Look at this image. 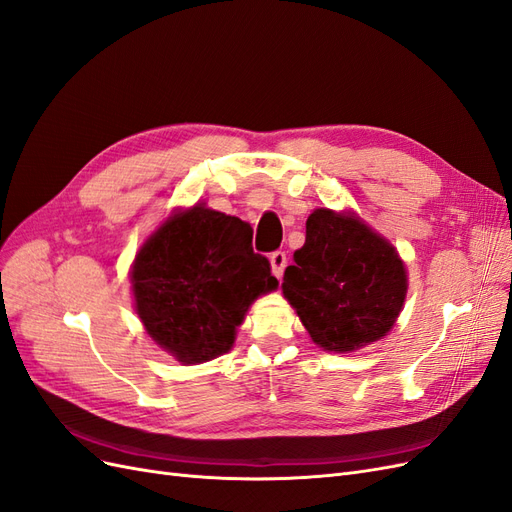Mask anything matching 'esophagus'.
Listing matches in <instances>:
<instances>
[{
    "instance_id": "esophagus-1",
    "label": "esophagus",
    "mask_w": 512,
    "mask_h": 512,
    "mask_svg": "<svg viewBox=\"0 0 512 512\" xmlns=\"http://www.w3.org/2000/svg\"><path fill=\"white\" fill-rule=\"evenodd\" d=\"M286 262H288L286 252L277 250V252H273V254H271V269H273V275H275V277H282V275H284Z\"/></svg>"
}]
</instances>
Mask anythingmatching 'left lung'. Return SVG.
I'll return each instance as SVG.
<instances>
[{"label": "left lung", "instance_id": "obj_1", "mask_svg": "<svg viewBox=\"0 0 512 512\" xmlns=\"http://www.w3.org/2000/svg\"><path fill=\"white\" fill-rule=\"evenodd\" d=\"M282 290L320 348L352 352L391 331L408 280L395 247L367 224L316 209Z\"/></svg>", "mask_w": 512, "mask_h": 512}]
</instances>
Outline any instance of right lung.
Returning a JSON list of instances; mask_svg holds the SVG:
<instances>
[{"label": "right lung", "mask_w": 512, "mask_h": 512, "mask_svg": "<svg viewBox=\"0 0 512 512\" xmlns=\"http://www.w3.org/2000/svg\"><path fill=\"white\" fill-rule=\"evenodd\" d=\"M277 286L252 226L205 207L168 218L132 269L136 312L153 342L192 365L230 350L247 307Z\"/></svg>", "instance_id": "add662e5"}]
</instances>
